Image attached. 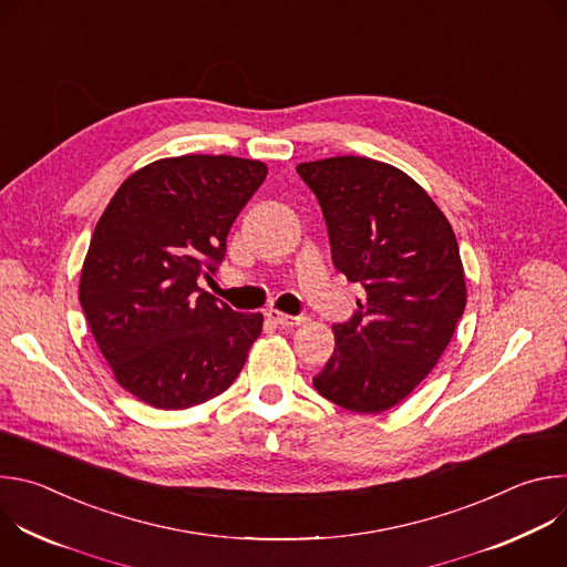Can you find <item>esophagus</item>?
<instances>
[{"mask_svg":"<svg viewBox=\"0 0 567 567\" xmlns=\"http://www.w3.org/2000/svg\"><path fill=\"white\" fill-rule=\"evenodd\" d=\"M267 318L274 320L276 326H282V328H296V326H302V322H305L302 316H291V313H285V311H278V309H269Z\"/></svg>","mask_w":567,"mask_h":567,"instance_id":"obj_1","label":"esophagus"}]
</instances>
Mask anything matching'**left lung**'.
<instances>
[{
  "label": "left lung",
  "instance_id": "left-lung-1",
  "mask_svg": "<svg viewBox=\"0 0 567 567\" xmlns=\"http://www.w3.org/2000/svg\"><path fill=\"white\" fill-rule=\"evenodd\" d=\"M328 221L332 260L365 298L334 326L313 388L352 413H383L435 368L466 305L455 233L406 173L368 156L298 164Z\"/></svg>",
  "mask_w": 567,
  "mask_h": 567
}]
</instances>
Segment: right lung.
I'll use <instances>...</instances> for the list:
<instances>
[{"label": "right lung", "instance_id": "obj_1", "mask_svg": "<svg viewBox=\"0 0 567 567\" xmlns=\"http://www.w3.org/2000/svg\"><path fill=\"white\" fill-rule=\"evenodd\" d=\"M267 177L256 158L184 154L132 173L101 215L80 271V305L114 379L143 403L184 411L245 368L262 313H239L197 280Z\"/></svg>", "mask_w": 567, "mask_h": 567}]
</instances>
